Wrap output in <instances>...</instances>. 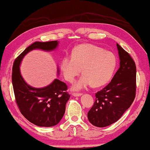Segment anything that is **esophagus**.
Wrapping results in <instances>:
<instances>
[{
	"label": "esophagus",
	"instance_id": "esophagus-1",
	"mask_svg": "<svg viewBox=\"0 0 150 150\" xmlns=\"http://www.w3.org/2000/svg\"><path fill=\"white\" fill-rule=\"evenodd\" d=\"M72 95L74 96V97H80V96L82 95V93H73Z\"/></svg>",
	"mask_w": 150,
	"mask_h": 150
}]
</instances>
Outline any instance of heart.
<instances>
[{
	"label": "heart",
	"instance_id": "heart-1",
	"mask_svg": "<svg viewBox=\"0 0 150 150\" xmlns=\"http://www.w3.org/2000/svg\"><path fill=\"white\" fill-rule=\"evenodd\" d=\"M116 67L114 54L91 44L76 47L71 57L66 55L61 60L60 69L65 80L72 82L76 76L81 78L72 86L73 90H80L89 85L95 87L104 86L111 79Z\"/></svg>",
	"mask_w": 150,
	"mask_h": 150
}]
</instances>
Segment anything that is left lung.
Here are the masks:
<instances>
[{"instance_id":"1","label":"left lung","mask_w":150,"mask_h":150,"mask_svg":"<svg viewBox=\"0 0 150 150\" xmlns=\"http://www.w3.org/2000/svg\"><path fill=\"white\" fill-rule=\"evenodd\" d=\"M117 47L119 69L108 86L96 93L94 104L87 113L89 122L98 127L116 122L131 106L136 95L135 63L118 44Z\"/></svg>"}]
</instances>
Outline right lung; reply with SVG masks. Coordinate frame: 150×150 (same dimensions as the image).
<instances>
[{
  "mask_svg": "<svg viewBox=\"0 0 150 150\" xmlns=\"http://www.w3.org/2000/svg\"><path fill=\"white\" fill-rule=\"evenodd\" d=\"M58 45L57 41L36 42L27 47L13 63L12 80L17 104L23 115L39 127L55 126L61 120L70 98V95L66 92L67 86L58 79L42 88L30 86L23 78L19 66L22 59L30 51L50 52L57 48ZM57 74H59L58 69Z\"/></svg>",
  "mask_w": 150,
  "mask_h": 150,
  "instance_id": "right-lung-1",
  "label": "right lung"
}]
</instances>
